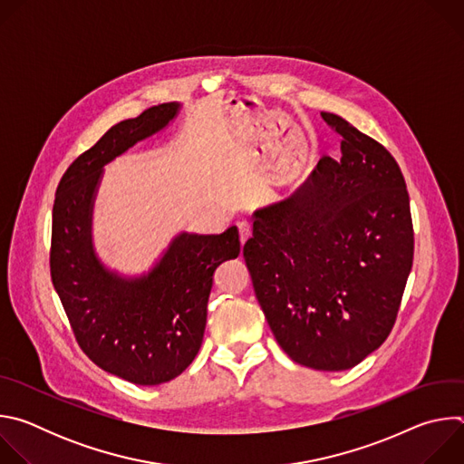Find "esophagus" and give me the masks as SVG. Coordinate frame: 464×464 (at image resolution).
<instances>
[{
    "instance_id": "1",
    "label": "esophagus",
    "mask_w": 464,
    "mask_h": 464,
    "mask_svg": "<svg viewBox=\"0 0 464 464\" xmlns=\"http://www.w3.org/2000/svg\"><path fill=\"white\" fill-rule=\"evenodd\" d=\"M238 237L242 246L247 242V238L251 237V226L247 222H238Z\"/></svg>"
}]
</instances>
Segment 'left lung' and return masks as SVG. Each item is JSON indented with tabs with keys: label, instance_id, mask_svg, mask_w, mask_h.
Listing matches in <instances>:
<instances>
[{
	"label": "left lung",
	"instance_id": "left-lung-1",
	"mask_svg": "<svg viewBox=\"0 0 464 464\" xmlns=\"http://www.w3.org/2000/svg\"><path fill=\"white\" fill-rule=\"evenodd\" d=\"M342 160L323 156L288 198L253 213L244 258L281 349L317 371L358 365L389 336L413 264L394 158L336 113Z\"/></svg>",
	"mask_w": 464,
	"mask_h": 464
}]
</instances>
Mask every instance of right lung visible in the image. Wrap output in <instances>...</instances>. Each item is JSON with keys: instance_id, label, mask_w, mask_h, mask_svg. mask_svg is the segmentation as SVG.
Here are the masks:
<instances>
[{"instance_id": "right-lung-1", "label": "right lung", "mask_w": 464, "mask_h": 464, "mask_svg": "<svg viewBox=\"0 0 464 464\" xmlns=\"http://www.w3.org/2000/svg\"><path fill=\"white\" fill-rule=\"evenodd\" d=\"M179 102L145 110L111 126L63 172L53 206L51 279L86 356L106 372L138 385L181 374L202 347L213 274L240 253L238 229L179 233L141 277L108 270L92 242V217L102 169L158 134Z\"/></svg>"}]
</instances>
